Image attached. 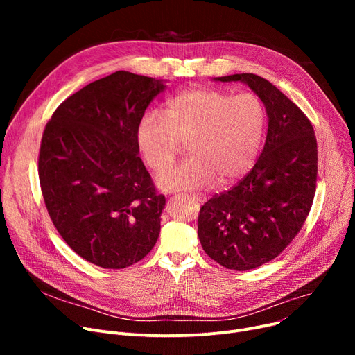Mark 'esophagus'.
I'll return each instance as SVG.
<instances>
[{
	"label": "esophagus",
	"mask_w": 355,
	"mask_h": 355,
	"mask_svg": "<svg viewBox=\"0 0 355 355\" xmlns=\"http://www.w3.org/2000/svg\"><path fill=\"white\" fill-rule=\"evenodd\" d=\"M190 196H191V194H190ZM193 197H194V198H197V200H198V201H201V202L206 201V197L201 196V194H193Z\"/></svg>",
	"instance_id": "1"
}]
</instances>
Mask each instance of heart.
Wrapping results in <instances>:
<instances>
[{
    "label": "heart",
    "mask_w": 355,
    "mask_h": 355,
    "mask_svg": "<svg viewBox=\"0 0 355 355\" xmlns=\"http://www.w3.org/2000/svg\"><path fill=\"white\" fill-rule=\"evenodd\" d=\"M266 126L262 101L253 93L211 87L185 89L165 103L164 114L148 110L137 128V145L145 164L162 173L181 141L189 142L191 158L162 173L164 191L230 185L243 178L257 158Z\"/></svg>",
    "instance_id": "obj_1"
}]
</instances>
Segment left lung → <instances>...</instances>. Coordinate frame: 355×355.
I'll list each match as a JSON object with an SVG mask.
<instances>
[{"mask_svg": "<svg viewBox=\"0 0 355 355\" xmlns=\"http://www.w3.org/2000/svg\"><path fill=\"white\" fill-rule=\"evenodd\" d=\"M213 80L248 85L268 116L266 142L252 171L198 216L204 252L227 269L250 270L275 259L305 223L318 173L316 138L304 112L266 79L240 73Z\"/></svg>", "mask_w": 355, "mask_h": 355, "instance_id": "1", "label": "left lung"}]
</instances>
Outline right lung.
Returning <instances> with one entry per match:
<instances>
[{
    "mask_svg": "<svg viewBox=\"0 0 355 355\" xmlns=\"http://www.w3.org/2000/svg\"><path fill=\"white\" fill-rule=\"evenodd\" d=\"M166 80L115 71L67 98L46 125L39 177L53 225L87 262L123 269L155 246L165 197L139 158L138 122Z\"/></svg>",
    "mask_w": 355,
    "mask_h": 355,
    "instance_id": "add662e5",
    "label": "right lung"
}]
</instances>
